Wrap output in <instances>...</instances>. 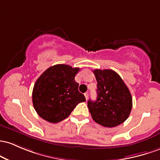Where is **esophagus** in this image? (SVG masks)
<instances>
[{"label": "esophagus", "mask_w": 160, "mask_h": 160, "mask_svg": "<svg viewBox=\"0 0 160 160\" xmlns=\"http://www.w3.org/2000/svg\"><path fill=\"white\" fill-rule=\"evenodd\" d=\"M85 99L88 100V93H85Z\"/></svg>", "instance_id": "34e87169"}]
</instances>
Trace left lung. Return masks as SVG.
<instances>
[{
  "label": "left lung",
  "instance_id": "left-lung-1",
  "mask_svg": "<svg viewBox=\"0 0 160 160\" xmlns=\"http://www.w3.org/2000/svg\"><path fill=\"white\" fill-rule=\"evenodd\" d=\"M98 98L89 100L88 107L94 121L107 128L123 123L130 115L132 98L118 73L111 69H94Z\"/></svg>",
  "mask_w": 160,
  "mask_h": 160
}]
</instances>
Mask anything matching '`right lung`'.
Here are the masks:
<instances>
[{
  "label": "right lung",
  "mask_w": 160,
  "mask_h": 160,
  "mask_svg": "<svg viewBox=\"0 0 160 160\" xmlns=\"http://www.w3.org/2000/svg\"><path fill=\"white\" fill-rule=\"evenodd\" d=\"M79 68L57 64L48 68L38 78L32 91L34 108L40 117L51 123L60 122L79 103L85 101L75 81Z\"/></svg>",
  "instance_id": "add662e5"
}]
</instances>
